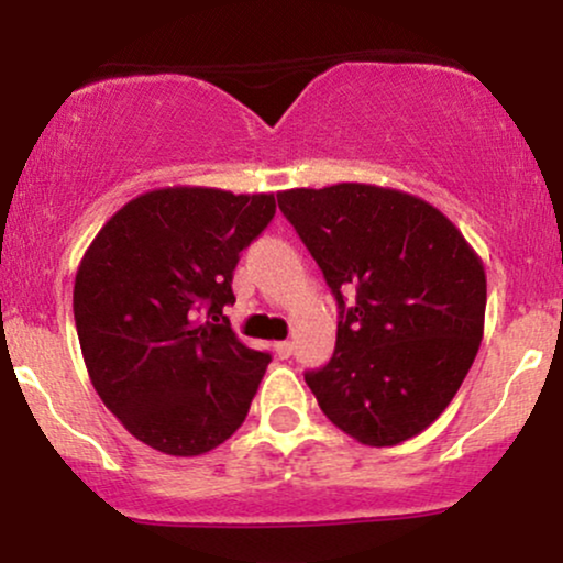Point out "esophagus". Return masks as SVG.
I'll list each match as a JSON object with an SVG mask.
<instances>
[{
    "mask_svg": "<svg viewBox=\"0 0 563 563\" xmlns=\"http://www.w3.org/2000/svg\"><path fill=\"white\" fill-rule=\"evenodd\" d=\"M275 354L280 360H288L290 354H294V344H290V341H277L275 344Z\"/></svg>",
    "mask_w": 563,
    "mask_h": 563,
    "instance_id": "34e87169",
    "label": "esophagus"
}]
</instances>
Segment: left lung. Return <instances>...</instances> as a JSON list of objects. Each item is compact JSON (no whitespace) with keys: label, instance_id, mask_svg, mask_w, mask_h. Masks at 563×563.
<instances>
[{"label":"left lung","instance_id":"1","mask_svg":"<svg viewBox=\"0 0 563 563\" xmlns=\"http://www.w3.org/2000/svg\"><path fill=\"white\" fill-rule=\"evenodd\" d=\"M277 206L339 303L331 363L303 373L320 410L371 448L421 434L479 352L487 277L476 251L442 211L391 187H296Z\"/></svg>","mask_w":563,"mask_h":563}]
</instances>
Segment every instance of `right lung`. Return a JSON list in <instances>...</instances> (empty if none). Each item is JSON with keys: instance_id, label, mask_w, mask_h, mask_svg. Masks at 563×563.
Wrapping results in <instances>:
<instances>
[{"instance_id": "right-lung-1", "label": "right lung", "mask_w": 563, "mask_h": 563, "mask_svg": "<svg viewBox=\"0 0 563 563\" xmlns=\"http://www.w3.org/2000/svg\"><path fill=\"white\" fill-rule=\"evenodd\" d=\"M275 217L273 192H142L102 224L79 264L74 318L95 391L147 448L192 457L249 416L267 352L232 333V269Z\"/></svg>"}]
</instances>
